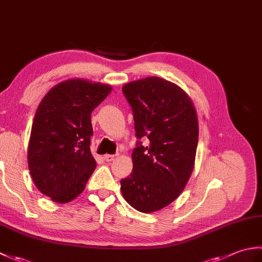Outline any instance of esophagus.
<instances>
[{
    "label": "esophagus",
    "mask_w": 262,
    "mask_h": 262,
    "mask_svg": "<svg viewBox=\"0 0 262 262\" xmlns=\"http://www.w3.org/2000/svg\"><path fill=\"white\" fill-rule=\"evenodd\" d=\"M103 159L107 161V162H111V161H114L116 159V155H114V154H107V155H104Z\"/></svg>",
    "instance_id": "1"
}]
</instances>
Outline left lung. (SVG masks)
<instances>
[{
  "label": "left lung",
  "instance_id": "8db88e82",
  "mask_svg": "<svg viewBox=\"0 0 262 262\" xmlns=\"http://www.w3.org/2000/svg\"><path fill=\"white\" fill-rule=\"evenodd\" d=\"M134 115L138 142L133 171L120 181L126 202L153 213L180 196L190 178L198 144V118L191 98L179 85L158 76L122 86Z\"/></svg>",
  "mask_w": 262,
  "mask_h": 262
}]
</instances>
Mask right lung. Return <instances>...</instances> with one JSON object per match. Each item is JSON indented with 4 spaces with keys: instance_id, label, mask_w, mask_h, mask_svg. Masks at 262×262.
I'll use <instances>...</instances> for the list:
<instances>
[{
    "instance_id": "right-lung-1",
    "label": "right lung",
    "mask_w": 262,
    "mask_h": 262,
    "mask_svg": "<svg viewBox=\"0 0 262 262\" xmlns=\"http://www.w3.org/2000/svg\"><path fill=\"white\" fill-rule=\"evenodd\" d=\"M113 86L69 79L49 90L33 118L28 166L38 190L65 204L84 190L97 162L90 151L91 113Z\"/></svg>"
}]
</instances>
